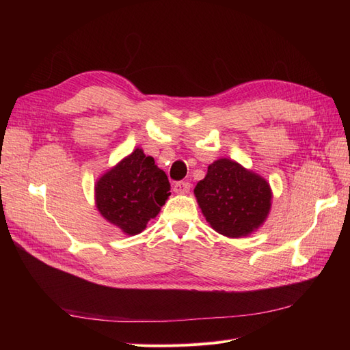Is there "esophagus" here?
<instances>
[{
	"label": "esophagus",
	"mask_w": 350,
	"mask_h": 350,
	"mask_svg": "<svg viewBox=\"0 0 350 350\" xmlns=\"http://www.w3.org/2000/svg\"><path fill=\"white\" fill-rule=\"evenodd\" d=\"M189 189H191V184L187 181H179L174 185V191L176 194H188Z\"/></svg>",
	"instance_id": "34e87169"
}]
</instances>
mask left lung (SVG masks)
Wrapping results in <instances>:
<instances>
[{
    "label": "left lung",
    "instance_id": "obj_1",
    "mask_svg": "<svg viewBox=\"0 0 350 350\" xmlns=\"http://www.w3.org/2000/svg\"><path fill=\"white\" fill-rule=\"evenodd\" d=\"M194 194L210 226L229 238L247 237L257 230L271 206V189L266 179L226 157L208 166Z\"/></svg>",
    "mask_w": 350,
    "mask_h": 350
}]
</instances>
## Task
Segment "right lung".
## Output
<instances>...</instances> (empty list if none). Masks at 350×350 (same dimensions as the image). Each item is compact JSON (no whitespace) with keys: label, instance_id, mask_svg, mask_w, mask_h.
Listing matches in <instances>:
<instances>
[{"label":"right lung","instance_id":"right-lung-1","mask_svg":"<svg viewBox=\"0 0 350 350\" xmlns=\"http://www.w3.org/2000/svg\"><path fill=\"white\" fill-rule=\"evenodd\" d=\"M166 174L142 149L105 172L94 185L99 213L125 235H137L154 219L171 196Z\"/></svg>","mask_w":350,"mask_h":350}]
</instances>
